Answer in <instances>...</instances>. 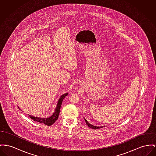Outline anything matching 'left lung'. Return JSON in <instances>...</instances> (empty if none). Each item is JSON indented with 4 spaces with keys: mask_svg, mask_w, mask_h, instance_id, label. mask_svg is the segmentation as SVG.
Instances as JSON below:
<instances>
[{
    "mask_svg": "<svg viewBox=\"0 0 156 156\" xmlns=\"http://www.w3.org/2000/svg\"><path fill=\"white\" fill-rule=\"evenodd\" d=\"M84 121H86V124L87 125V126H89V127H90V128H92V129H99V128H103V127H105V126H94V125H92L90 124L85 118H84Z\"/></svg>",
    "mask_w": 156,
    "mask_h": 156,
    "instance_id": "obj_1",
    "label": "left lung"
}]
</instances>
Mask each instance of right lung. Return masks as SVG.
Instances as JSON below:
<instances>
[{"mask_svg": "<svg viewBox=\"0 0 156 156\" xmlns=\"http://www.w3.org/2000/svg\"><path fill=\"white\" fill-rule=\"evenodd\" d=\"M67 94H68V93L63 94L62 96L60 98V99L58 101V102H57L56 108L55 109V111H54V114L51 116H50L48 118H43L36 117V116H34L30 115V117L34 121L38 122L40 123H42V124H44L48 125V126L52 125L57 120V119L58 118L59 114H60V107H61V105L62 104V101H63L64 98Z\"/></svg>", "mask_w": 156, "mask_h": 156, "instance_id": "1", "label": "right lung"}]
</instances>
